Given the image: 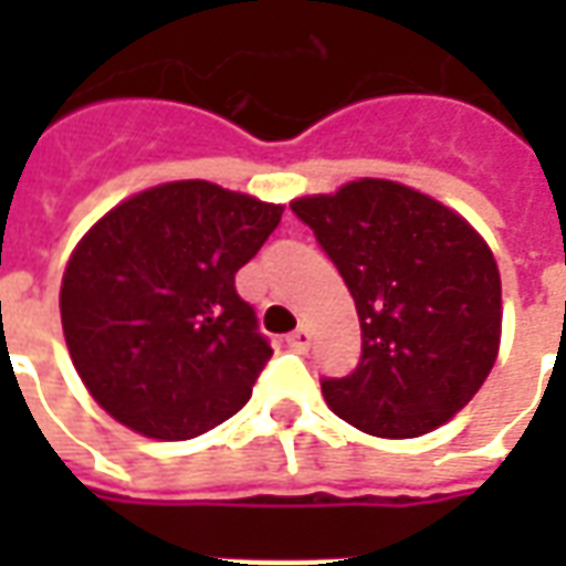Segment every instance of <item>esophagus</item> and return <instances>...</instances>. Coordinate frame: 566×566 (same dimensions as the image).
Returning <instances> with one entry per match:
<instances>
[{"label":"esophagus","mask_w":566,"mask_h":566,"mask_svg":"<svg viewBox=\"0 0 566 566\" xmlns=\"http://www.w3.org/2000/svg\"><path fill=\"white\" fill-rule=\"evenodd\" d=\"M308 345H312V333H308V327H300V331H294L287 336V348H294L296 355H306Z\"/></svg>","instance_id":"1"}]
</instances>
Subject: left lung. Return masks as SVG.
I'll use <instances>...</instances> for the list:
<instances>
[{
    "mask_svg": "<svg viewBox=\"0 0 566 566\" xmlns=\"http://www.w3.org/2000/svg\"><path fill=\"white\" fill-rule=\"evenodd\" d=\"M291 209L355 296L360 360L324 379L336 416L369 437L409 439L473 400L500 348V272L458 211L412 187L360 178Z\"/></svg>",
    "mask_w": 566,
    "mask_h": 566,
    "instance_id": "obj_1",
    "label": "left lung"
}]
</instances>
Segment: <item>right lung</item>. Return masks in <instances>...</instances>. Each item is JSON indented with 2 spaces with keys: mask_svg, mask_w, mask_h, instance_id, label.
I'll list each match as a JSON object with an SVG mask.
<instances>
[{
  "mask_svg": "<svg viewBox=\"0 0 566 566\" xmlns=\"http://www.w3.org/2000/svg\"><path fill=\"white\" fill-rule=\"evenodd\" d=\"M284 206L211 181L124 199L72 251L60 318L81 381L150 439H193L235 416L272 348L235 294V272Z\"/></svg>",
  "mask_w": 566,
  "mask_h": 566,
  "instance_id": "obj_1",
  "label": "right lung"
}]
</instances>
